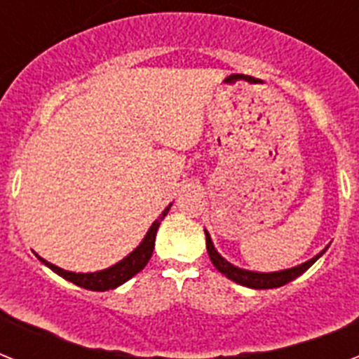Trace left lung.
<instances>
[{
	"label": "left lung",
	"mask_w": 359,
	"mask_h": 359,
	"mask_svg": "<svg viewBox=\"0 0 359 359\" xmlns=\"http://www.w3.org/2000/svg\"><path fill=\"white\" fill-rule=\"evenodd\" d=\"M205 235H207L208 257H210V261H212L214 266L218 268V272L224 273L225 278L233 279L235 283L250 287V289H278V287H283L285 283H289V281L296 279L298 276H302V273L306 272L307 268L311 266L313 262L317 261L318 257L323 255V253H318L317 257H313V259H309V261L300 264V266L289 268V270H281V272H272V273L250 272V270H242V268L233 266L231 262L225 261L224 257L214 250L212 240H210V235H208L207 231H205Z\"/></svg>",
	"instance_id": "obj_1"
}]
</instances>
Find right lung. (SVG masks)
<instances>
[{"instance_id": "obj_1", "label": "right lung", "mask_w": 359, "mask_h": 359, "mask_svg": "<svg viewBox=\"0 0 359 359\" xmlns=\"http://www.w3.org/2000/svg\"><path fill=\"white\" fill-rule=\"evenodd\" d=\"M169 212V207L165 208L162 212V216L151 225V229L147 233V236L143 238L140 245H137V250H134L130 253L126 259H123L121 262L114 264L108 270H100V272H93V273H74L69 272V270H63V268L55 266L52 262L44 261L41 259L48 268H52L53 272L59 273L61 278H65L70 283L78 285V287H83L87 290H109L115 289V287H119L123 285L124 281H128L130 278H134L135 273L141 272L143 268L147 266V262L151 259L152 250H154V240H156V231L160 227V222L165 218V214Z\"/></svg>"}]
</instances>
